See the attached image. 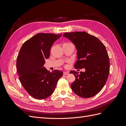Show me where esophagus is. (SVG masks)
Listing matches in <instances>:
<instances>
[{
  "label": "esophagus",
  "instance_id": "obj_1",
  "mask_svg": "<svg viewBox=\"0 0 126 126\" xmlns=\"http://www.w3.org/2000/svg\"><path fill=\"white\" fill-rule=\"evenodd\" d=\"M63 75H67L69 74V72H68V71H64V72H63Z\"/></svg>",
  "mask_w": 126,
  "mask_h": 126
}]
</instances>
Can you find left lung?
<instances>
[{
	"label": "left lung",
	"mask_w": 126,
	"mask_h": 126,
	"mask_svg": "<svg viewBox=\"0 0 126 126\" xmlns=\"http://www.w3.org/2000/svg\"><path fill=\"white\" fill-rule=\"evenodd\" d=\"M63 36L69 39L77 50L76 69H85L79 74L70 72L76 77L71 85L72 91L82 98L95 96L104 87L109 74V56L105 45L97 37L84 32H66Z\"/></svg>",
	"instance_id": "left-lung-1"
}]
</instances>
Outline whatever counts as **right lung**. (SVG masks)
Returning <instances> with one entry per match:
<instances>
[{"instance_id":"1","label":"right lung","mask_w":126,"mask_h":126,"mask_svg":"<svg viewBox=\"0 0 126 126\" xmlns=\"http://www.w3.org/2000/svg\"><path fill=\"white\" fill-rule=\"evenodd\" d=\"M54 33H39L27 40L21 46L17 58V70L22 86L30 96L38 99L50 96L63 72H52L44 67L45 59L50 54L55 41L62 36Z\"/></svg>"}]
</instances>
